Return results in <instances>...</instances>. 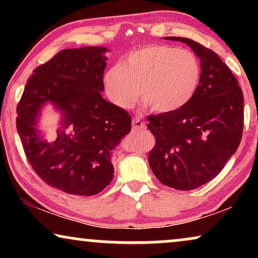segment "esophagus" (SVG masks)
<instances>
[{"label":"esophagus","instance_id":"1","mask_svg":"<svg viewBox=\"0 0 258 258\" xmlns=\"http://www.w3.org/2000/svg\"><path fill=\"white\" fill-rule=\"evenodd\" d=\"M132 124H133V129L135 130V132H140V130H143L146 128V122H143L142 117H139V116L133 119Z\"/></svg>","mask_w":258,"mask_h":258}]
</instances>
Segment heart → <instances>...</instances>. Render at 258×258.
<instances>
[{"mask_svg":"<svg viewBox=\"0 0 258 258\" xmlns=\"http://www.w3.org/2000/svg\"><path fill=\"white\" fill-rule=\"evenodd\" d=\"M202 69L194 52L150 44L126 54L104 74L109 100L130 109L141 100L151 110L171 112L188 103L199 88Z\"/></svg>","mask_w":258,"mask_h":258,"instance_id":"1","label":"heart"}]
</instances>
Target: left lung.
<instances>
[{"label": "left lung", "instance_id": "left-lung-1", "mask_svg": "<svg viewBox=\"0 0 258 258\" xmlns=\"http://www.w3.org/2000/svg\"><path fill=\"white\" fill-rule=\"evenodd\" d=\"M191 48L202 75L195 95L178 110L149 116L156 144L148 162L162 184L192 190L220 174L243 133V93L216 52L185 37H165Z\"/></svg>", "mask_w": 258, "mask_h": 258}]
</instances>
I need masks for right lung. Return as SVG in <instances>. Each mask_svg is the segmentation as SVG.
Wrapping results in <instances>:
<instances>
[{
    "instance_id": "add662e5",
    "label": "right lung",
    "mask_w": 258,
    "mask_h": 258,
    "mask_svg": "<svg viewBox=\"0 0 258 258\" xmlns=\"http://www.w3.org/2000/svg\"><path fill=\"white\" fill-rule=\"evenodd\" d=\"M108 51L63 49L34 70L17 105L16 128L28 161L44 182L67 194L102 191L114 177L112 153L132 130L128 112L102 97ZM47 105L60 115L51 143L38 125Z\"/></svg>"
}]
</instances>
